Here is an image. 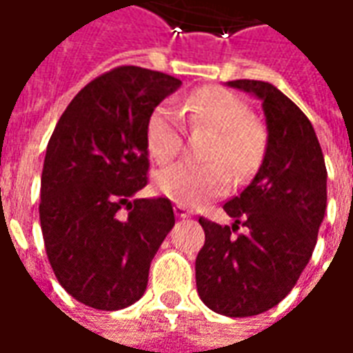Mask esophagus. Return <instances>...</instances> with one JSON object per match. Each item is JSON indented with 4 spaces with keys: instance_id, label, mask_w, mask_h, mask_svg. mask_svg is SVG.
Here are the masks:
<instances>
[{
    "instance_id": "34e87169",
    "label": "esophagus",
    "mask_w": 353,
    "mask_h": 353,
    "mask_svg": "<svg viewBox=\"0 0 353 353\" xmlns=\"http://www.w3.org/2000/svg\"><path fill=\"white\" fill-rule=\"evenodd\" d=\"M174 215L181 219H186V217H190V211H188V208H184V205H181V203H176V205H174Z\"/></svg>"
}]
</instances>
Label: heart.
<instances>
[{
  "label": "heart",
  "mask_w": 353,
  "mask_h": 353,
  "mask_svg": "<svg viewBox=\"0 0 353 353\" xmlns=\"http://www.w3.org/2000/svg\"><path fill=\"white\" fill-rule=\"evenodd\" d=\"M182 111L194 126L215 130L205 148V159L211 161H182L163 169L155 174V190L192 208L225 194L230 172L234 179H244L254 171L263 153V134L250 121L246 103L225 88L208 86L192 92ZM144 138L153 161H172L182 148L181 113L167 103L155 107L145 121Z\"/></svg>",
  "instance_id": "1"
}]
</instances>
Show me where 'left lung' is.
I'll list each match as a JSON object with an SVG mask.
<instances>
[{
	"instance_id": "8db88e82",
	"label": "left lung",
	"mask_w": 353,
	"mask_h": 353,
	"mask_svg": "<svg viewBox=\"0 0 353 353\" xmlns=\"http://www.w3.org/2000/svg\"><path fill=\"white\" fill-rule=\"evenodd\" d=\"M228 86L263 101L269 136L252 182L223 205L234 225L200 217L196 286L209 310L252 317L284 300L310 261L327 209V167L310 119L281 90L261 80Z\"/></svg>"
}]
</instances>
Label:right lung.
<instances>
[{
    "instance_id": "obj_1",
    "label": "right lung",
    "mask_w": 353,
    "mask_h": 353,
    "mask_svg": "<svg viewBox=\"0 0 353 353\" xmlns=\"http://www.w3.org/2000/svg\"><path fill=\"white\" fill-rule=\"evenodd\" d=\"M182 82L125 65L80 90L46 150L40 188L43 246L59 284L84 305L117 311L145 292L153 255L174 225L148 184L145 121Z\"/></svg>"
}]
</instances>
